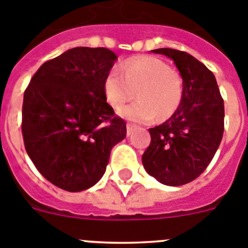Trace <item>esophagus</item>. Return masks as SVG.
Returning a JSON list of instances; mask_svg holds the SVG:
<instances>
[{
    "label": "esophagus",
    "instance_id": "1",
    "mask_svg": "<svg viewBox=\"0 0 248 248\" xmlns=\"http://www.w3.org/2000/svg\"><path fill=\"white\" fill-rule=\"evenodd\" d=\"M135 130H136V126H135V124H127V136H131Z\"/></svg>",
    "mask_w": 248,
    "mask_h": 248
}]
</instances>
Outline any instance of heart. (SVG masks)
<instances>
[{"label": "heart", "instance_id": "heart-1", "mask_svg": "<svg viewBox=\"0 0 248 248\" xmlns=\"http://www.w3.org/2000/svg\"><path fill=\"white\" fill-rule=\"evenodd\" d=\"M103 93L113 108L135 96L139 100L120 109V115L135 122H150L157 116L166 120L175 113L184 93L182 79L169 64L142 56L122 64L121 73L112 70L103 82Z\"/></svg>", "mask_w": 248, "mask_h": 248}]
</instances>
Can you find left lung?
Masks as SVG:
<instances>
[{"instance_id":"8db88e82","label":"left lung","mask_w":248,"mask_h":248,"mask_svg":"<svg viewBox=\"0 0 248 248\" xmlns=\"http://www.w3.org/2000/svg\"><path fill=\"white\" fill-rule=\"evenodd\" d=\"M173 60L184 81L180 106L166 122L150 128L151 143L142 156L146 171L167 186L199 177L214 158L225 130V106L214 73L189 53L158 48Z\"/></svg>"}]
</instances>
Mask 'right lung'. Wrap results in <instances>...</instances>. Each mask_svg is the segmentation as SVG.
<instances>
[{"instance_id": "add662e5", "label": "right lung", "mask_w": 248, "mask_h": 248, "mask_svg": "<svg viewBox=\"0 0 248 248\" xmlns=\"http://www.w3.org/2000/svg\"><path fill=\"white\" fill-rule=\"evenodd\" d=\"M116 59L105 47H75L45 62L26 88L25 148L41 175L64 191L97 184L112 147L126 137L103 93Z\"/></svg>"}]
</instances>
